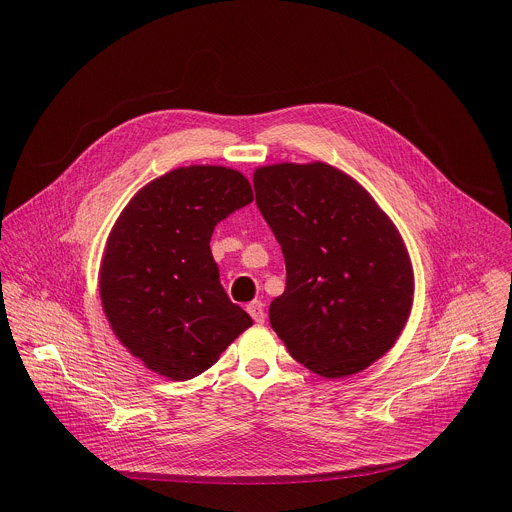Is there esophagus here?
I'll list each match as a JSON object with an SVG mask.
<instances>
[{
  "mask_svg": "<svg viewBox=\"0 0 512 512\" xmlns=\"http://www.w3.org/2000/svg\"><path fill=\"white\" fill-rule=\"evenodd\" d=\"M247 312L251 314V318L257 322V324H263L265 322V310H263V304L261 302H251L247 306Z\"/></svg>",
  "mask_w": 512,
  "mask_h": 512,
  "instance_id": "esophagus-1",
  "label": "esophagus"
}]
</instances>
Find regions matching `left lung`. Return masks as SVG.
Returning <instances> with one entry per match:
<instances>
[{
	"label": "left lung",
	"mask_w": 512,
	"mask_h": 512,
	"mask_svg": "<svg viewBox=\"0 0 512 512\" xmlns=\"http://www.w3.org/2000/svg\"><path fill=\"white\" fill-rule=\"evenodd\" d=\"M253 186L287 271L271 328L324 379L371 367L413 306V267L395 223L367 188L324 162L261 166Z\"/></svg>",
	"instance_id": "obj_1"
}]
</instances>
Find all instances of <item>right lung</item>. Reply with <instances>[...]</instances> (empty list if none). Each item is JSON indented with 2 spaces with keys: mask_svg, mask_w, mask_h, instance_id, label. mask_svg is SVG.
I'll list each match as a JSON object with an SVG mask.
<instances>
[{
  "mask_svg": "<svg viewBox=\"0 0 512 512\" xmlns=\"http://www.w3.org/2000/svg\"><path fill=\"white\" fill-rule=\"evenodd\" d=\"M251 200L239 170L182 166L139 188L121 210L101 259L99 294L113 334L145 369L194 379L251 328L210 251L214 227Z\"/></svg>",
  "mask_w": 512,
  "mask_h": 512,
  "instance_id": "add662e5",
  "label": "right lung"
}]
</instances>
